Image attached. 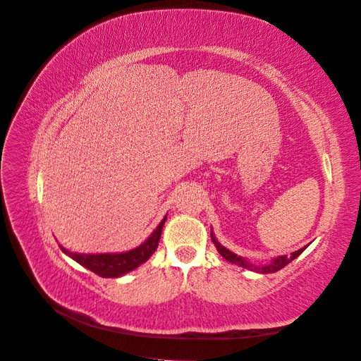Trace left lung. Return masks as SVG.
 <instances>
[{
    "label": "left lung",
    "mask_w": 361,
    "mask_h": 361,
    "mask_svg": "<svg viewBox=\"0 0 361 361\" xmlns=\"http://www.w3.org/2000/svg\"><path fill=\"white\" fill-rule=\"evenodd\" d=\"M211 238H212V243H214V245L216 247V250H218V253H220L227 262H232V264H235V265H238V267H243V268H245V269H250V271H255V272H259V274H271V272H277V271H280L281 268H285L288 264H290V262L293 260V259H297L302 251L305 250V247H302V248H300V250H297V251H293V253H290V256H279V257H274L272 259L269 264H267V265H255V264H251V262H248L247 259H244L243 256H238V255H235L233 251H231L228 248H226L224 245H221L220 243H218V239L215 238V235H214V232H212V228H211Z\"/></svg>",
    "instance_id": "8db88e82"
}]
</instances>
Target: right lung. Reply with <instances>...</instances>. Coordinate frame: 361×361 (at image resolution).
I'll list each match as a JSON object with an SVG mask.
<instances>
[{"label":"right lung","mask_w":361,"mask_h":361,"mask_svg":"<svg viewBox=\"0 0 361 361\" xmlns=\"http://www.w3.org/2000/svg\"><path fill=\"white\" fill-rule=\"evenodd\" d=\"M167 220V215L162 218V221L158 224L152 235L146 239V241L138 245L137 248H133L129 251H123V253H101V255H82V253H72V251L66 250L60 245L64 255L72 257L75 262H78L84 268L90 269L94 274L105 279H117L122 277L133 269L143 265L149 257L155 253L158 248L159 238L162 233L164 223Z\"/></svg>","instance_id":"obj_1"}]
</instances>
